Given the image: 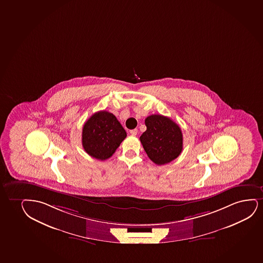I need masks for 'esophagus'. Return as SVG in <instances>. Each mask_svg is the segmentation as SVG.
Here are the masks:
<instances>
[{
  "mask_svg": "<svg viewBox=\"0 0 263 263\" xmlns=\"http://www.w3.org/2000/svg\"><path fill=\"white\" fill-rule=\"evenodd\" d=\"M130 133L132 135H133V136H135V135H137V133H138V129H133V130H130Z\"/></svg>",
  "mask_w": 263,
  "mask_h": 263,
  "instance_id": "1",
  "label": "esophagus"
}]
</instances>
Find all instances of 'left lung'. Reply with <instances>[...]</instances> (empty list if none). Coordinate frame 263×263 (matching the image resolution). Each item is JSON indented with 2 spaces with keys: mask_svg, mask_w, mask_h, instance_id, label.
<instances>
[{
  "mask_svg": "<svg viewBox=\"0 0 263 263\" xmlns=\"http://www.w3.org/2000/svg\"><path fill=\"white\" fill-rule=\"evenodd\" d=\"M145 124L146 130L140 140L149 159L158 165L176 159L183 148L180 126L169 117L161 115L146 117Z\"/></svg>",
  "mask_w": 263,
  "mask_h": 263,
  "instance_id": "8db88e82",
  "label": "left lung"
}]
</instances>
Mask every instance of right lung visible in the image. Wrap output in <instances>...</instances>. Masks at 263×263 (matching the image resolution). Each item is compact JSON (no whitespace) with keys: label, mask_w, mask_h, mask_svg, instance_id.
Returning <instances> with one entry per match:
<instances>
[{"label":"right lung","mask_w":263,"mask_h":263,"mask_svg":"<svg viewBox=\"0 0 263 263\" xmlns=\"http://www.w3.org/2000/svg\"><path fill=\"white\" fill-rule=\"evenodd\" d=\"M126 136V132L113 114L99 111L84 123L82 142L88 155L103 161L113 156Z\"/></svg>","instance_id":"obj_1"}]
</instances>
